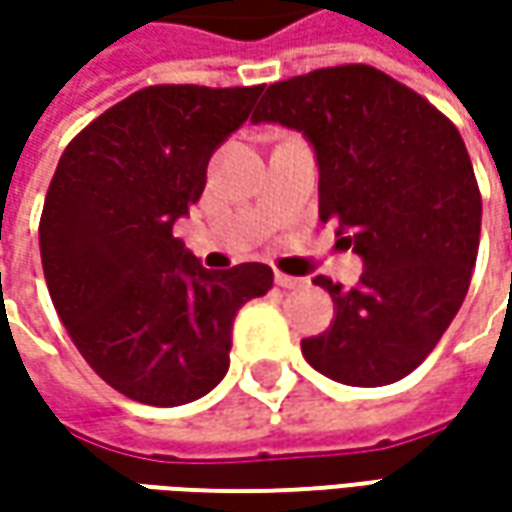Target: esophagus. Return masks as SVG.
<instances>
[{
  "label": "esophagus",
  "instance_id": "obj_1",
  "mask_svg": "<svg viewBox=\"0 0 512 512\" xmlns=\"http://www.w3.org/2000/svg\"><path fill=\"white\" fill-rule=\"evenodd\" d=\"M276 285L282 290H299L307 285V279H296V276H287V273H276Z\"/></svg>",
  "mask_w": 512,
  "mask_h": 512
}]
</instances>
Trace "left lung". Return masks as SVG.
Listing matches in <instances>:
<instances>
[{"label":"left lung","instance_id":"left-lung-1","mask_svg":"<svg viewBox=\"0 0 512 512\" xmlns=\"http://www.w3.org/2000/svg\"><path fill=\"white\" fill-rule=\"evenodd\" d=\"M250 122L299 130L319 165V219L364 262L359 285L325 276L336 319L302 339L333 382L382 387L427 359L459 313L482 233V196L456 125L370 65L270 85Z\"/></svg>","mask_w":512,"mask_h":512}]
</instances>
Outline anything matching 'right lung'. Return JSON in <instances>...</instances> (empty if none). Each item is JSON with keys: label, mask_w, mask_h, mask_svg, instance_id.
Segmentation results:
<instances>
[{"label": "right lung", "mask_w": 512, "mask_h": 512, "mask_svg": "<svg viewBox=\"0 0 512 512\" xmlns=\"http://www.w3.org/2000/svg\"><path fill=\"white\" fill-rule=\"evenodd\" d=\"M262 88L136 90L70 142L50 179L39 222L50 299L85 362L133 402L210 393L239 307L273 287L267 265L205 270L173 236Z\"/></svg>", "instance_id": "right-lung-1"}]
</instances>
